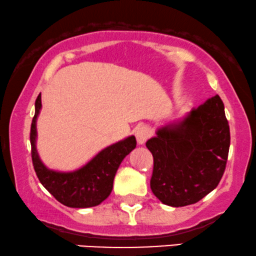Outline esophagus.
Listing matches in <instances>:
<instances>
[{"label":"esophagus","instance_id":"obj_1","mask_svg":"<svg viewBox=\"0 0 256 256\" xmlns=\"http://www.w3.org/2000/svg\"><path fill=\"white\" fill-rule=\"evenodd\" d=\"M134 134H136V138H137V142L138 144H144L148 140V138L150 137V130L149 128L146 125H140V126H137L136 128V131H134Z\"/></svg>","mask_w":256,"mask_h":256}]
</instances>
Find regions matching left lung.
<instances>
[{
	"mask_svg": "<svg viewBox=\"0 0 256 256\" xmlns=\"http://www.w3.org/2000/svg\"><path fill=\"white\" fill-rule=\"evenodd\" d=\"M229 146L224 104L214 95L146 142L154 158L152 193L173 208L198 202L220 184Z\"/></svg>",
	"mask_w": 256,
	"mask_h": 256,
	"instance_id": "8db88e82",
	"label": "left lung"
}]
</instances>
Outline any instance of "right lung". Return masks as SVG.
I'll list each match as a JSON object with an SVG mask.
<instances>
[{"instance_id":"right-lung-1","label":"right lung","mask_w":256,"mask_h":256,"mask_svg":"<svg viewBox=\"0 0 256 256\" xmlns=\"http://www.w3.org/2000/svg\"><path fill=\"white\" fill-rule=\"evenodd\" d=\"M42 108V95L36 100V113L30 125V146L33 167L39 181L58 202L69 208H93L110 194L113 180L120 163L136 148V138L130 136L104 148L87 164L75 172L62 173L48 169L40 161L36 148V118Z\"/></svg>"}]
</instances>
